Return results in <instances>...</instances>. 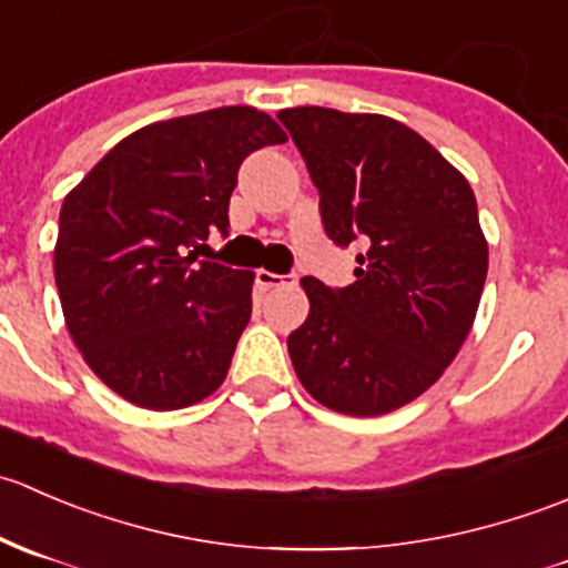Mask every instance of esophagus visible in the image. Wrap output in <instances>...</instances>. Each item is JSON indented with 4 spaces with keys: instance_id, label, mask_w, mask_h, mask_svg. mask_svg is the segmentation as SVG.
<instances>
[{
    "instance_id": "obj_1",
    "label": "esophagus",
    "mask_w": 568,
    "mask_h": 568,
    "mask_svg": "<svg viewBox=\"0 0 568 568\" xmlns=\"http://www.w3.org/2000/svg\"><path fill=\"white\" fill-rule=\"evenodd\" d=\"M255 283L261 285V288H280V285H294L296 274H274V272H266V268H261V272L255 274Z\"/></svg>"
}]
</instances>
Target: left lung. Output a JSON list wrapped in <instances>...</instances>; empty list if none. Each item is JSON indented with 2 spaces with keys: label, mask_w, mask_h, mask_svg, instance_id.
<instances>
[{
  "label": "left lung",
  "mask_w": 568,
  "mask_h": 568,
  "mask_svg": "<svg viewBox=\"0 0 568 568\" xmlns=\"http://www.w3.org/2000/svg\"><path fill=\"white\" fill-rule=\"evenodd\" d=\"M277 120L316 183L326 236L363 247L346 288L302 280L311 313L288 335L291 363L318 404L385 415L426 393L469 335L489 268L475 194L385 114L296 106Z\"/></svg>",
  "instance_id": "1"
}]
</instances>
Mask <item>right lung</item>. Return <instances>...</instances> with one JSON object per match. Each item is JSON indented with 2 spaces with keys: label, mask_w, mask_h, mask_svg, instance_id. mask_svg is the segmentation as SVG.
Returning a JSON list of instances; mask_svg holds the SVG:
<instances>
[{
  "label": "right lung",
  "mask_w": 568,
  "mask_h": 568,
  "mask_svg": "<svg viewBox=\"0 0 568 568\" xmlns=\"http://www.w3.org/2000/svg\"><path fill=\"white\" fill-rule=\"evenodd\" d=\"M285 140L252 106L162 120L118 142L62 203L54 280L68 332L131 404L183 409L225 382L252 316V272L197 250L214 231L227 236L244 159Z\"/></svg>",
  "instance_id": "add662e5"
}]
</instances>
